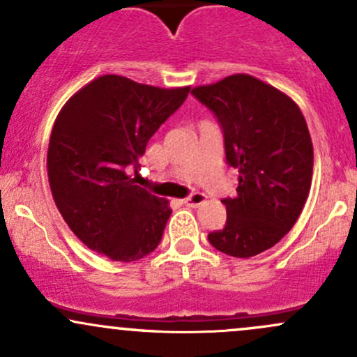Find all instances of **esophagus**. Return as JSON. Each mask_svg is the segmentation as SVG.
Masks as SVG:
<instances>
[{"label": "esophagus", "mask_w": 357, "mask_h": 357, "mask_svg": "<svg viewBox=\"0 0 357 357\" xmlns=\"http://www.w3.org/2000/svg\"><path fill=\"white\" fill-rule=\"evenodd\" d=\"M204 201H206V195L204 194L194 192V194L187 195V197L183 199V204L189 206V208H197V206H201Z\"/></svg>", "instance_id": "esophagus-1"}]
</instances>
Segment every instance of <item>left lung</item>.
Wrapping results in <instances>:
<instances>
[{"label":"left lung","instance_id":"left-lung-1","mask_svg":"<svg viewBox=\"0 0 357 357\" xmlns=\"http://www.w3.org/2000/svg\"><path fill=\"white\" fill-rule=\"evenodd\" d=\"M190 93L214 114L226 163L238 170L235 197L223 199L226 225L208 235L226 255L248 259L293 228L310 194L313 144L300 107L250 75H231Z\"/></svg>","mask_w":357,"mask_h":357}]
</instances>
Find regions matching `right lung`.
<instances>
[{"mask_svg": "<svg viewBox=\"0 0 357 357\" xmlns=\"http://www.w3.org/2000/svg\"><path fill=\"white\" fill-rule=\"evenodd\" d=\"M189 91L105 75L63 107L49 141V185L61 216L88 248L132 262L158 247L172 209L136 185L139 158Z\"/></svg>", "mask_w": 357, "mask_h": 357, "instance_id": "add662e5", "label": "right lung"}]
</instances>
